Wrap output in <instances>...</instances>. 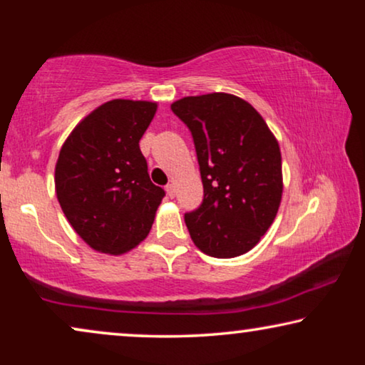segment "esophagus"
I'll list each match as a JSON object with an SVG mask.
<instances>
[{
	"mask_svg": "<svg viewBox=\"0 0 365 365\" xmlns=\"http://www.w3.org/2000/svg\"><path fill=\"white\" fill-rule=\"evenodd\" d=\"M166 192H168L169 197H174V192H176V189H174V184H168Z\"/></svg>",
	"mask_w": 365,
	"mask_h": 365,
	"instance_id": "34e87169",
	"label": "esophagus"
}]
</instances>
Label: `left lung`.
Segmentation results:
<instances>
[{
	"label": "left lung",
	"mask_w": 365,
	"mask_h": 365,
	"mask_svg": "<svg viewBox=\"0 0 365 365\" xmlns=\"http://www.w3.org/2000/svg\"><path fill=\"white\" fill-rule=\"evenodd\" d=\"M191 131L201 171V206L184 214L194 244L219 259L256 246L276 217L282 196L281 149L251 104L226 93L187 96L171 104Z\"/></svg>",
	"instance_id": "left-lung-1"
}]
</instances>
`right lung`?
<instances>
[{
  "label": "right lung",
  "mask_w": 365,
  "mask_h": 365,
  "mask_svg": "<svg viewBox=\"0 0 365 365\" xmlns=\"http://www.w3.org/2000/svg\"><path fill=\"white\" fill-rule=\"evenodd\" d=\"M156 103L113 99L88 114L64 141L54 171L64 216L83 241L106 254L136 247L151 231L163 187L139 149Z\"/></svg>",
  "instance_id": "1"
}]
</instances>
